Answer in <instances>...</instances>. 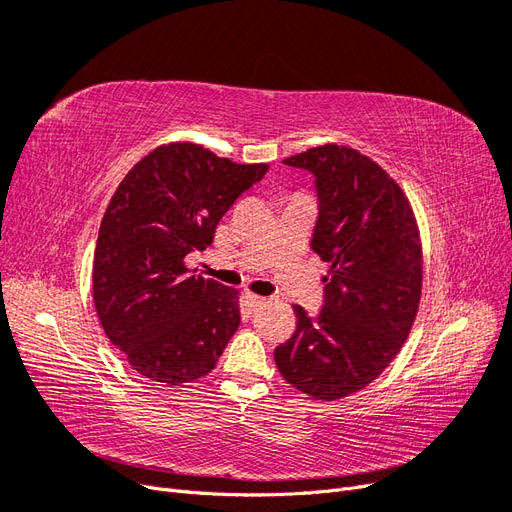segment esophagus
<instances>
[{
	"instance_id": "esophagus-1",
	"label": "esophagus",
	"mask_w": 512,
	"mask_h": 512,
	"mask_svg": "<svg viewBox=\"0 0 512 512\" xmlns=\"http://www.w3.org/2000/svg\"><path fill=\"white\" fill-rule=\"evenodd\" d=\"M245 303L250 309H258L260 305H265V297H258V294L252 292H245Z\"/></svg>"
}]
</instances>
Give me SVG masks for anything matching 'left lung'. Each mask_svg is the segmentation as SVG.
I'll return each mask as SVG.
<instances>
[{"instance_id":"obj_1","label":"left lung","mask_w":512,"mask_h":512,"mask_svg":"<svg viewBox=\"0 0 512 512\" xmlns=\"http://www.w3.org/2000/svg\"><path fill=\"white\" fill-rule=\"evenodd\" d=\"M314 177L312 250L331 262L316 316L275 348L280 374L316 399H339L376 380L404 346L421 299L414 213L399 185L359 151L322 145L284 160Z\"/></svg>"}]
</instances>
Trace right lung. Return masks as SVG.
I'll return each instance as SVG.
<instances>
[{
  "instance_id": "add662e5",
  "label": "right lung",
  "mask_w": 512,
  "mask_h": 512,
  "mask_svg": "<svg viewBox=\"0 0 512 512\" xmlns=\"http://www.w3.org/2000/svg\"><path fill=\"white\" fill-rule=\"evenodd\" d=\"M269 164H235L192 143L158 147L119 183L100 224L94 303L111 344L153 382L183 384L218 363L241 312L237 290L185 269Z\"/></svg>"
}]
</instances>
